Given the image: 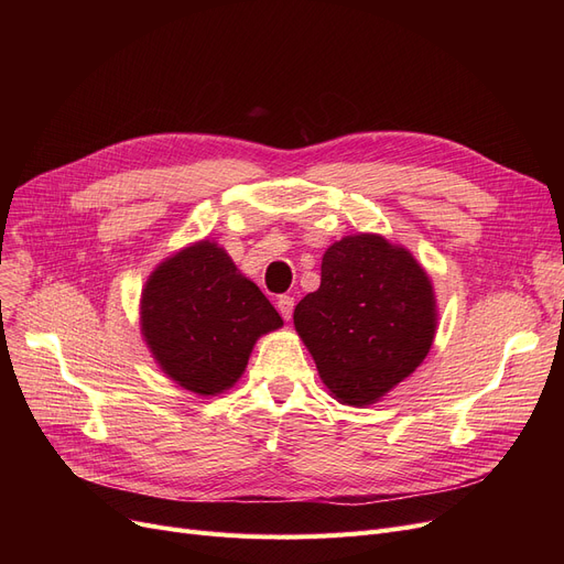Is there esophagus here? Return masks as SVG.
Instances as JSON below:
<instances>
[{"label":"esophagus","mask_w":564,"mask_h":564,"mask_svg":"<svg viewBox=\"0 0 564 564\" xmlns=\"http://www.w3.org/2000/svg\"><path fill=\"white\" fill-rule=\"evenodd\" d=\"M276 308L283 315V319H290L292 311H294V300L290 297V294H281V297L276 300Z\"/></svg>","instance_id":"esophagus-1"}]
</instances>
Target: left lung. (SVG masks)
I'll use <instances>...</instances> for the list:
<instances>
[{
	"mask_svg": "<svg viewBox=\"0 0 564 564\" xmlns=\"http://www.w3.org/2000/svg\"><path fill=\"white\" fill-rule=\"evenodd\" d=\"M294 329L343 404L364 406L416 370L434 340V292L413 256L379 235H349L322 258L319 288Z\"/></svg>",
	"mask_w": 564,
	"mask_h": 564,
	"instance_id": "left-lung-1",
	"label": "left lung"
}]
</instances>
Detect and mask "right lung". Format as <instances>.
Masks as SVG:
<instances>
[{
	"label": "right lung",
	"instance_id": "right-lung-1",
	"mask_svg": "<svg viewBox=\"0 0 564 564\" xmlns=\"http://www.w3.org/2000/svg\"><path fill=\"white\" fill-rule=\"evenodd\" d=\"M283 324L224 249L198 242L148 279L141 332L162 370L187 391L215 395L247 368L258 336Z\"/></svg>",
	"mask_w": 564,
	"mask_h": 564
}]
</instances>
